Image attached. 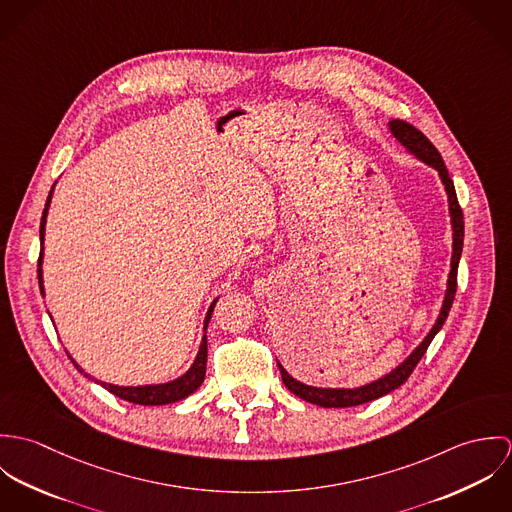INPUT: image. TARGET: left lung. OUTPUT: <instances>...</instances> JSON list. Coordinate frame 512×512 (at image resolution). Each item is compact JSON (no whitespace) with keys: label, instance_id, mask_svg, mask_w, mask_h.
Instances as JSON below:
<instances>
[{"label":"left lung","instance_id":"obj_1","mask_svg":"<svg viewBox=\"0 0 512 512\" xmlns=\"http://www.w3.org/2000/svg\"><path fill=\"white\" fill-rule=\"evenodd\" d=\"M390 130H392L394 138L402 146L406 147L408 151H412L416 157H420L428 165L436 167L439 177H441V181L445 185L447 201H449V213H451V224H453V258H451V272H449V280H447V293H445V299H443V307L439 311L438 321H436L434 329L428 333V337L420 343V347L402 365L394 368L390 374H386L384 378H378V380H374V382H370L366 386L355 388V390H345V388H313V386H307L303 382H297L295 378L288 374V370L278 363L286 388L293 392L295 396H299L301 400L317 404V406H323V408L359 406V404H366L370 400H376V398L396 390L398 386H402L410 378L412 370L420 363V359L426 355V351H428L432 339L436 337V333L443 327V323H445V319L449 315L451 303L455 299V292H457V266H459L461 250H463V234H465V226L463 224L465 222H463V211H461L457 195H455L453 181H451V177H449V173L445 169V163H443V159H441L436 146L416 126H412V124H408L404 120H392L390 122Z\"/></svg>","mask_w":512,"mask_h":512}]
</instances>
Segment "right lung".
I'll use <instances>...</instances> for the list:
<instances>
[{
    "label": "right lung",
    "mask_w": 512,
    "mask_h": 512,
    "mask_svg": "<svg viewBox=\"0 0 512 512\" xmlns=\"http://www.w3.org/2000/svg\"><path fill=\"white\" fill-rule=\"evenodd\" d=\"M53 193V191H51ZM51 193L47 197V203H45V211H43V217H41V240L45 236V219H47V209H49V203H51ZM43 256V252H41ZM41 256H39V268H37V274H39V288L43 293V280H41ZM215 303L217 299L213 301V305L209 307V313L205 317V333H207V327H209V321H211V315H213V309H215ZM74 363V361H73ZM74 366L84 372L80 366L74 363ZM205 370H207V335L203 337V343H201V349H199V355L195 359L193 366L177 380L173 382H167V384H155V386H114V384H106V382H100L108 392L116 394L118 398L122 400H128V402H134V404H142V406H161V404H171V402H177V400H183L187 398L189 394H193L205 380ZM84 376H88L84 372Z\"/></svg>",
    "instance_id": "1"
}]
</instances>
